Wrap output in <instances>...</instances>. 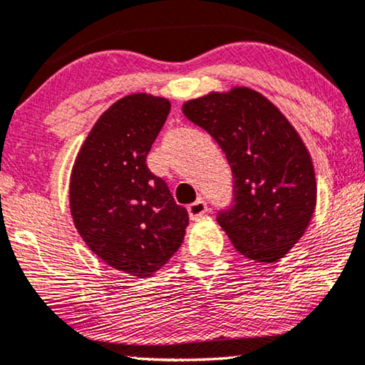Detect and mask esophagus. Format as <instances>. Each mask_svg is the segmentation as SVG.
Wrapping results in <instances>:
<instances>
[{"instance_id": "esophagus-1", "label": "esophagus", "mask_w": 365, "mask_h": 365, "mask_svg": "<svg viewBox=\"0 0 365 365\" xmlns=\"http://www.w3.org/2000/svg\"><path fill=\"white\" fill-rule=\"evenodd\" d=\"M187 210H188V215H190V218L193 220V218H198V217H202L203 213H207L208 207H207V203L202 200V198H198V200H195L187 207Z\"/></svg>"}]
</instances>
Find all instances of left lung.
Wrapping results in <instances>:
<instances>
[{
  "label": "left lung",
  "mask_w": 365,
  "mask_h": 365,
  "mask_svg": "<svg viewBox=\"0 0 365 365\" xmlns=\"http://www.w3.org/2000/svg\"><path fill=\"white\" fill-rule=\"evenodd\" d=\"M183 115L223 150L235 205L218 215L235 250L275 264L302 239L317 205L309 148L285 115L259 91L232 86L188 100Z\"/></svg>",
  "instance_id": "8db88e82"
}]
</instances>
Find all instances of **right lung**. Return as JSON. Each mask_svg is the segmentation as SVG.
<instances>
[{
	"label": "right lung",
	"mask_w": 365,
	"mask_h": 365,
	"mask_svg": "<svg viewBox=\"0 0 365 365\" xmlns=\"http://www.w3.org/2000/svg\"><path fill=\"white\" fill-rule=\"evenodd\" d=\"M168 113L163 96L116 100L90 130L70 175V212L80 237L106 265L137 279L163 269L188 225L185 208L147 167Z\"/></svg>",
	"instance_id": "right-lung-1"
}]
</instances>
